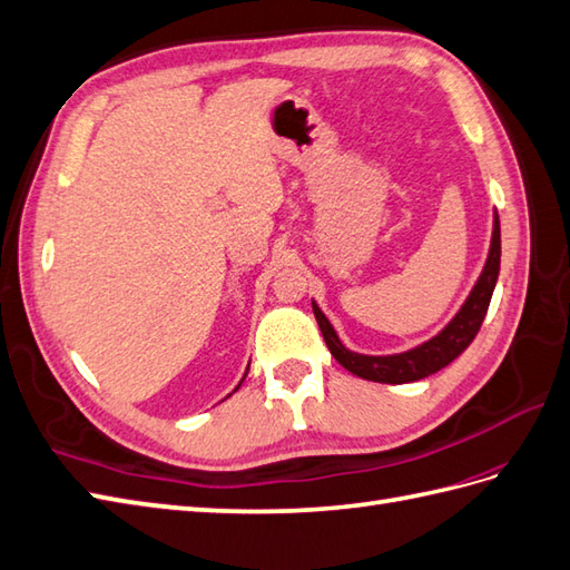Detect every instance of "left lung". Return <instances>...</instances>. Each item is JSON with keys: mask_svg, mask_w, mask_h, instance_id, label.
<instances>
[{"mask_svg": "<svg viewBox=\"0 0 570 570\" xmlns=\"http://www.w3.org/2000/svg\"><path fill=\"white\" fill-rule=\"evenodd\" d=\"M498 273H501V222H498V215L493 219V239H491V252L489 261H485L483 273L479 277V283L471 289L469 299L464 302V307L460 309L452 322L442 328L435 338L425 341L423 345L406 353L399 355H360L345 348V345L338 341L336 331L328 324V318L322 314V309L314 307V316L318 322V328L324 333V341L328 345L331 355L338 360V363L357 374V377L370 380V382H382V384H406L423 380L428 374H433L442 367H448L454 357H460L469 343L476 338V333L483 324V316L489 312L493 287L498 281Z\"/></svg>", "mask_w": 570, "mask_h": 570, "instance_id": "obj_1", "label": "left lung"}]
</instances>
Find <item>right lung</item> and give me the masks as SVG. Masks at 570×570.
<instances>
[{"instance_id": "1", "label": "right lung", "mask_w": 570, "mask_h": 570, "mask_svg": "<svg viewBox=\"0 0 570 570\" xmlns=\"http://www.w3.org/2000/svg\"><path fill=\"white\" fill-rule=\"evenodd\" d=\"M246 372H248V370H246Z\"/></svg>"}]
</instances>
